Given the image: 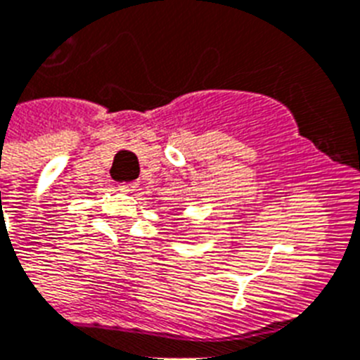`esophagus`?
<instances>
[{
	"label": "esophagus",
	"mask_w": 360,
	"mask_h": 360,
	"mask_svg": "<svg viewBox=\"0 0 360 360\" xmlns=\"http://www.w3.org/2000/svg\"><path fill=\"white\" fill-rule=\"evenodd\" d=\"M136 186H138L136 182H124V184H120L118 189L124 193H133L134 189H136Z\"/></svg>",
	"instance_id": "obj_1"
}]
</instances>
